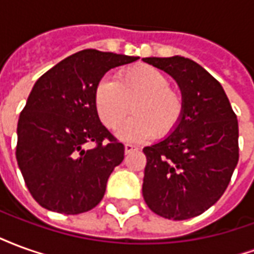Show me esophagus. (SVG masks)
<instances>
[{
  "mask_svg": "<svg viewBox=\"0 0 254 254\" xmlns=\"http://www.w3.org/2000/svg\"><path fill=\"white\" fill-rule=\"evenodd\" d=\"M138 151V148L133 144H125V154H130V152H136Z\"/></svg>",
  "mask_w": 254,
  "mask_h": 254,
  "instance_id": "1",
  "label": "esophagus"
}]
</instances>
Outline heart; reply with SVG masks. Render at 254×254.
Segmentation results:
<instances>
[{"mask_svg":"<svg viewBox=\"0 0 254 254\" xmlns=\"http://www.w3.org/2000/svg\"><path fill=\"white\" fill-rule=\"evenodd\" d=\"M95 109L109 129H117L130 110L133 118L120 129L127 141L165 138L180 127L185 114V96L170 85V78L156 67L138 65L103 78L95 89Z\"/></svg>","mask_w":254,"mask_h":254,"instance_id":"heart-1","label":"heart"}]
</instances>
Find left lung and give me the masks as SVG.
Returning a JSON list of instances; mask_svg holds the SVG:
<instances>
[{
	"instance_id": "left-lung-1",
	"label": "left lung",
	"mask_w": 254,
	"mask_h": 254,
	"mask_svg": "<svg viewBox=\"0 0 254 254\" xmlns=\"http://www.w3.org/2000/svg\"><path fill=\"white\" fill-rule=\"evenodd\" d=\"M169 73L185 96L180 127L143 149V196L151 211L185 220L222 197L240 158L238 121L218 80L189 58H143Z\"/></svg>"
}]
</instances>
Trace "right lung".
<instances>
[{
  "label": "right lung",
  "mask_w": 254,
  "mask_h": 254,
  "mask_svg": "<svg viewBox=\"0 0 254 254\" xmlns=\"http://www.w3.org/2000/svg\"><path fill=\"white\" fill-rule=\"evenodd\" d=\"M137 60L87 49L38 78L20 113L16 159L28 190L43 208L77 215L103 198L125 147L102 125L95 89L111 67ZM91 142L94 147L85 149Z\"/></svg>",
  "instance_id": "1"
}]
</instances>
